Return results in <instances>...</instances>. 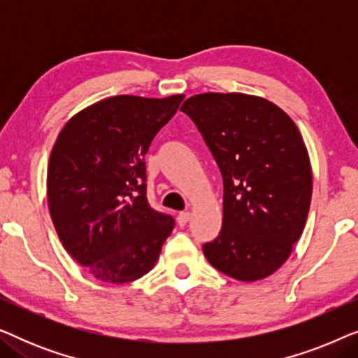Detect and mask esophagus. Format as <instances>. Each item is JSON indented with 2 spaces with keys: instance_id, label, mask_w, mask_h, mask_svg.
<instances>
[{
  "instance_id": "34e87169",
  "label": "esophagus",
  "mask_w": 358,
  "mask_h": 358,
  "mask_svg": "<svg viewBox=\"0 0 358 358\" xmlns=\"http://www.w3.org/2000/svg\"><path fill=\"white\" fill-rule=\"evenodd\" d=\"M189 218H190L189 212H180L178 215V224H179V227H185V224H187V222H189Z\"/></svg>"
}]
</instances>
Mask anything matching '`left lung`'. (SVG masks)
<instances>
[{
	"instance_id": "8db88e82",
	"label": "left lung",
	"mask_w": 358,
	"mask_h": 358,
	"mask_svg": "<svg viewBox=\"0 0 358 358\" xmlns=\"http://www.w3.org/2000/svg\"><path fill=\"white\" fill-rule=\"evenodd\" d=\"M180 110L202 134L223 178L222 231L202 249L217 271L266 278L290 256L310 212L313 176L295 122L271 101L205 92Z\"/></svg>"
}]
</instances>
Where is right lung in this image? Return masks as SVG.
<instances>
[{
	"instance_id": "obj_1",
	"label": "right lung",
	"mask_w": 358,
	"mask_h": 358,
	"mask_svg": "<svg viewBox=\"0 0 358 358\" xmlns=\"http://www.w3.org/2000/svg\"><path fill=\"white\" fill-rule=\"evenodd\" d=\"M184 94L114 96L63 127L47 171L58 238L97 280L127 283L148 273L174 228L146 199L145 155Z\"/></svg>"
}]
</instances>
